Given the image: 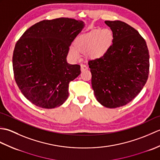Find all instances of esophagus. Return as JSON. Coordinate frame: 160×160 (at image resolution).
<instances>
[{
	"mask_svg": "<svg viewBox=\"0 0 160 160\" xmlns=\"http://www.w3.org/2000/svg\"><path fill=\"white\" fill-rule=\"evenodd\" d=\"M88 69V67L87 65H85V64H81V71H85Z\"/></svg>",
	"mask_w": 160,
	"mask_h": 160,
	"instance_id": "34e87169",
	"label": "esophagus"
}]
</instances>
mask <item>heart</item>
<instances>
[{
  "label": "heart",
  "instance_id": "b5f03b06",
  "mask_svg": "<svg viewBox=\"0 0 160 160\" xmlns=\"http://www.w3.org/2000/svg\"><path fill=\"white\" fill-rule=\"evenodd\" d=\"M113 41V34L111 30L93 29L78 37L74 43L76 49H70V55L77 58L79 56L78 50L80 52L86 53L90 59H99L107 53Z\"/></svg>",
  "mask_w": 160,
  "mask_h": 160
}]
</instances>
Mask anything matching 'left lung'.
Instances as JSON below:
<instances>
[{
    "label": "left lung",
    "instance_id": "1",
    "mask_svg": "<svg viewBox=\"0 0 160 160\" xmlns=\"http://www.w3.org/2000/svg\"><path fill=\"white\" fill-rule=\"evenodd\" d=\"M113 41L105 55L88 62L97 100L114 108L130 102L143 89L149 73V52L136 29L120 20H106Z\"/></svg>",
    "mask_w": 160,
    "mask_h": 160
}]
</instances>
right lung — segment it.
<instances>
[{
  "instance_id": "obj_1",
  "label": "right lung",
  "mask_w": 160,
  "mask_h": 160,
  "mask_svg": "<svg viewBox=\"0 0 160 160\" xmlns=\"http://www.w3.org/2000/svg\"><path fill=\"white\" fill-rule=\"evenodd\" d=\"M81 20L58 18L44 20L27 29L13 53L16 82L36 106L53 108L69 96V85L80 74L79 64H69L67 56L73 40L84 28Z\"/></svg>"
}]
</instances>
